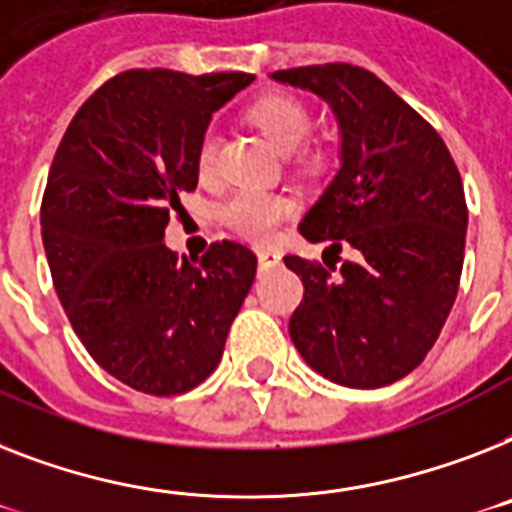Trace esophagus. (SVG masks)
Instances as JSON below:
<instances>
[{"label":"esophagus","instance_id":"esophagus-1","mask_svg":"<svg viewBox=\"0 0 512 512\" xmlns=\"http://www.w3.org/2000/svg\"><path fill=\"white\" fill-rule=\"evenodd\" d=\"M257 260H260V268H270V265L281 263V255H278L276 249H260Z\"/></svg>","mask_w":512,"mask_h":512}]
</instances>
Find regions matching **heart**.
<instances>
[{
  "label": "heart",
  "instance_id": "obj_1",
  "mask_svg": "<svg viewBox=\"0 0 512 512\" xmlns=\"http://www.w3.org/2000/svg\"><path fill=\"white\" fill-rule=\"evenodd\" d=\"M249 120L255 123L270 141L273 147L281 152H294L302 147L307 139L313 118L299 99L289 94H268V97L257 99L255 105L249 107ZM215 157H218V139L213 131H207L199 139L197 147V173L202 178L210 176L215 168ZM294 213V202L284 194H273V191L260 189H242L236 191L234 197L223 205V220L228 226L239 231L247 239L265 242L276 234V228Z\"/></svg>",
  "mask_w": 512,
  "mask_h": 512
}]
</instances>
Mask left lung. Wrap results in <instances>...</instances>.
Returning <instances> with one entry per match:
<instances>
[{"mask_svg":"<svg viewBox=\"0 0 512 512\" xmlns=\"http://www.w3.org/2000/svg\"><path fill=\"white\" fill-rule=\"evenodd\" d=\"M270 78L321 97L334 112L339 170L299 234L355 249L339 276L286 255L305 297L289 336L305 363L352 389L400 381L421 365L458 297L465 255L463 181L426 120L371 70L347 62L276 70Z\"/></svg>","mask_w":512,"mask_h":512,"instance_id":"left-lung-1","label":"left lung"}]
</instances>
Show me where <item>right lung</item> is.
Returning <instances> with one entry per match:
<instances>
[{
  "instance_id": "obj_1",
  "label": "right lung",
  "mask_w": 512,
  "mask_h": 512,
  "mask_svg": "<svg viewBox=\"0 0 512 512\" xmlns=\"http://www.w3.org/2000/svg\"><path fill=\"white\" fill-rule=\"evenodd\" d=\"M249 73L126 70L91 94L62 136L41 202V239L70 326L110 376L170 397L218 368L255 281L239 242L191 263L162 244L181 194L197 189V147Z\"/></svg>"
}]
</instances>
